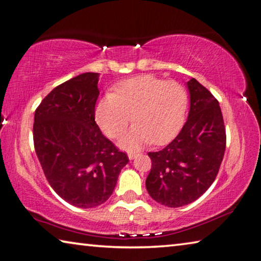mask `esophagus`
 <instances>
[{"mask_svg": "<svg viewBox=\"0 0 261 261\" xmlns=\"http://www.w3.org/2000/svg\"><path fill=\"white\" fill-rule=\"evenodd\" d=\"M127 156H129V159H130V160H132V159L137 158V156H138V153H137V152H129V153H127Z\"/></svg>", "mask_w": 261, "mask_h": 261, "instance_id": "1", "label": "esophagus"}]
</instances>
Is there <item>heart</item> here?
<instances>
[{"label": "heart", "instance_id": "1", "mask_svg": "<svg viewBox=\"0 0 261 261\" xmlns=\"http://www.w3.org/2000/svg\"><path fill=\"white\" fill-rule=\"evenodd\" d=\"M188 94L176 81H166L151 74L124 80L98 102L96 121L110 138H118L127 125H136L123 136L121 145L127 150L144 144L167 143L184 125Z\"/></svg>", "mask_w": 261, "mask_h": 261}]
</instances>
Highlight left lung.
<instances>
[{"mask_svg":"<svg viewBox=\"0 0 261 261\" xmlns=\"http://www.w3.org/2000/svg\"><path fill=\"white\" fill-rule=\"evenodd\" d=\"M190 110L180 134L152 161L146 189L169 208L192 203L208 190L220 171L226 146L224 119L216 97L195 79L188 81Z\"/></svg>","mask_w":261,"mask_h":261,"instance_id":"left-lung-1","label":"left lung"}]
</instances>
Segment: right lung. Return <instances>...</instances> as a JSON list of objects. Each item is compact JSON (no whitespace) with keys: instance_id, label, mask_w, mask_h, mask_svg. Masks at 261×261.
<instances>
[{"instance_id":"1","label":"right lung","mask_w":261,"mask_h":261,"mask_svg":"<svg viewBox=\"0 0 261 261\" xmlns=\"http://www.w3.org/2000/svg\"><path fill=\"white\" fill-rule=\"evenodd\" d=\"M97 81V73H84L57 86L37 107L34 123L36 154L49 186L85 209L108 200L129 163L95 122Z\"/></svg>"}]
</instances>
